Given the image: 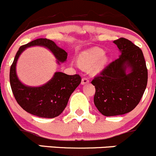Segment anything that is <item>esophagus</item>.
<instances>
[{"label":"esophagus","mask_w":156,"mask_h":156,"mask_svg":"<svg viewBox=\"0 0 156 156\" xmlns=\"http://www.w3.org/2000/svg\"><path fill=\"white\" fill-rule=\"evenodd\" d=\"M89 82V78L87 77V76H85V77H83L82 79V84L84 85V84H86V83H88Z\"/></svg>","instance_id":"esophagus-1"}]
</instances>
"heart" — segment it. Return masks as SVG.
Listing matches in <instances>:
<instances>
[{"instance_id":"1","label":"heart","mask_w":156,"mask_h":156,"mask_svg":"<svg viewBox=\"0 0 156 156\" xmlns=\"http://www.w3.org/2000/svg\"><path fill=\"white\" fill-rule=\"evenodd\" d=\"M104 54V51L95 48L82 53L79 57V61L83 67H92V71L98 73L104 68L107 63L108 59Z\"/></svg>"}]
</instances>
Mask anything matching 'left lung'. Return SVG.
<instances>
[{
    "instance_id": "left-lung-1",
    "label": "left lung",
    "mask_w": 156,
    "mask_h": 156,
    "mask_svg": "<svg viewBox=\"0 0 156 156\" xmlns=\"http://www.w3.org/2000/svg\"><path fill=\"white\" fill-rule=\"evenodd\" d=\"M114 43L121 51L118 59L105 67L92 80L94 103L105 116L127 114L139 104L146 88L148 70L143 51L130 40L120 38ZM130 66L127 75L126 69Z\"/></svg>"
}]
</instances>
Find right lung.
<instances>
[{"instance_id": "obj_1", "label": "right lung", "mask_w": 156, "mask_h": 156, "mask_svg": "<svg viewBox=\"0 0 156 156\" xmlns=\"http://www.w3.org/2000/svg\"><path fill=\"white\" fill-rule=\"evenodd\" d=\"M41 45L48 48L58 61L64 62L67 54L48 38H37L20 47L10 70V83L15 99L23 109L40 118H53L61 115L67 106L70 95L81 83L79 74L67 75L61 72L55 73L53 78L40 87L24 86L18 80L16 64L20 54L28 47ZM58 61V63H59Z\"/></svg>"}]
</instances>
